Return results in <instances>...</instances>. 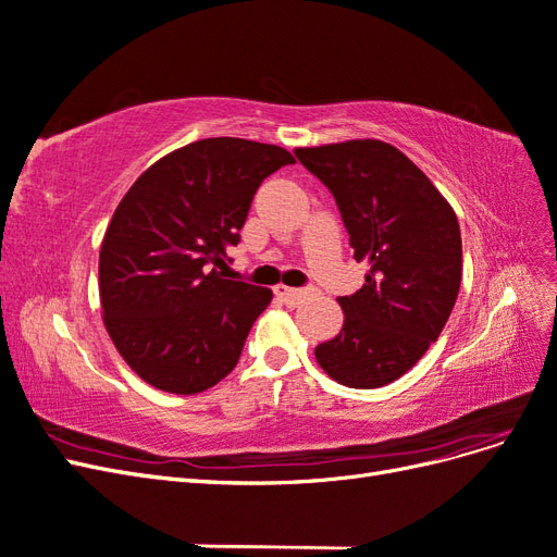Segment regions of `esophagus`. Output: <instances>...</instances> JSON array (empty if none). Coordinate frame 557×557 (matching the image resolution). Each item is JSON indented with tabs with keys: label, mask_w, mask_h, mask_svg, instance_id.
<instances>
[{
	"label": "esophagus",
	"mask_w": 557,
	"mask_h": 557,
	"mask_svg": "<svg viewBox=\"0 0 557 557\" xmlns=\"http://www.w3.org/2000/svg\"><path fill=\"white\" fill-rule=\"evenodd\" d=\"M274 293L285 301V305H290V307H297V305H301V301H305L307 297H309V293L307 290H299V288H288V285H276L274 288Z\"/></svg>",
	"instance_id": "1"
}]
</instances>
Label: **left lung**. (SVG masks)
I'll use <instances>...</instances> for the list:
<instances>
[{
	"label": "left lung",
	"mask_w": 557,
	"mask_h": 557,
	"mask_svg": "<svg viewBox=\"0 0 557 557\" xmlns=\"http://www.w3.org/2000/svg\"><path fill=\"white\" fill-rule=\"evenodd\" d=\"M336 199L364 285L339 297L344 325L315 346L325 374L348 387L393 383L440 339L462 278L460 225L446 197L379 139L297 148Z\"/></svg>",
	"instance_id": "left-lung-1"
}]
</instances>
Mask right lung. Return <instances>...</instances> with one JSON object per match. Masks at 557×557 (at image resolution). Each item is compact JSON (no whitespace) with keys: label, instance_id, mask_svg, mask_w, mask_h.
I'll list each match as a JSON object with an SVG mask.
<instances>
[{"label":"right lung","instance_id":"right-lung-1","mask_svg":"<svg viewBox=\"0 0 557 557\" xmlns=\"http://www.w3.org/2000/svg\"><path fill=\"white\" fill-rule=\"evenodd\" d=\"M288 150L234 137L176 148L134 181L99 250L104 327L148 385L195 395L239 362L272 290L225 278L260 183Z\"/></svg>","mask_w":557,"mask_h":557}]
</instances>
